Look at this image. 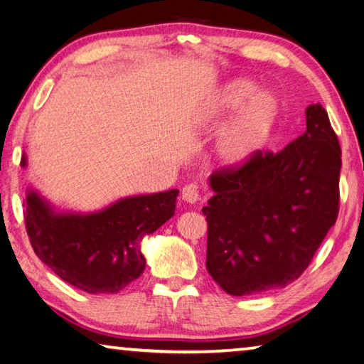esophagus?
I'll use <instances>...</instances> for the list:
<instances>
[{
    "label": "esophagus",
    "mask_w": 364,
    "mask_h": 364,
    "mask_svg": "<svg viewBox=\"0 0 364 364\" xmlns=\"http://www.w3.org/2000/svg\"><path fill=\"white\" fill-rule=\"evenodd\" d=\"M181 197L183 200L189 202V204H196L197 200L200 199V193H199V186L196 183H189L181 191Z\"/></svg>",
    "instance_id": "34e87169"
}]
</instances>
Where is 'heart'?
<instances>
[{"mask_svg": "<svg viewBox=\"0 0 364 364\" xmlns=\"http://www.w3.org/2000/svg\"><path fill=\"white\" fill-rule=\"evenodd\" d=\"M252 91L254 85L247 80H237L226 85L213 104V115L221 119L236 110L252 95ZM276 115H278V104L269 93L258 91L250 96L221 132L217 141V156L221 164L231 167L247 160L267 141L268 134L273 130Z\"/></svg>", "mask_w": 364, "mask_h": 364, "instance_id": "heart-1", "label": "heart"}]
</instances>
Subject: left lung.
<instances>
[{"label":"left lung","mask_w":364,"mask_h":364,"mask_svg":"<svg viewBox=\"0 0 364 364\" xmlns=\"http://www.w3.org/2000/svg\"><path fill=\"white\" fill-rule=\"evenodd\" d=\"M306 132L279 152L255 151L215 170L207 220V271L231 295L284 287L300 278L338 215L342 151L321 104Z\"/></svg>","instance_id":"1"}]
</instances>
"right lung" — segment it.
<instances>
[{"label":"right lung","instance_id":"right-lung-1","mask_svg":"<svg viewBox=\"0 0 364 364\" xmlns=\"http://www.w3.org/2000/svg\"><path fill=\"white\" fill-rule=\"evenodd\" d=\"M27 165L26 156L21 160ZM178 189L133 196L101 212L56 213L28 191L23 218L36 257L60 279L90 294H115L146 268L141 241L175 213Z\"/></svg>","mask_w":364,"mask_h":364}]
</instances>
